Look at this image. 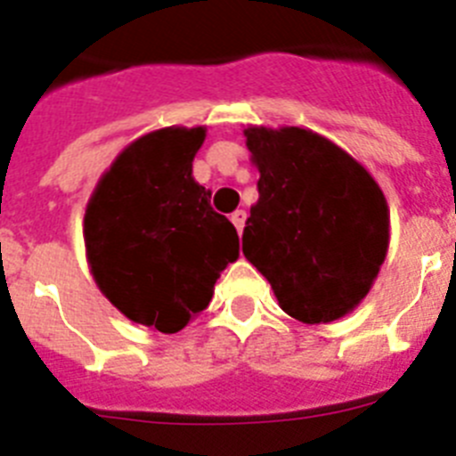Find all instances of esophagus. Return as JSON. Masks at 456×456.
Instances as JSON below:
<instances>
[{"label":"esophagus","instance_id":"1","mask_svg":"<svg viewBox=\"0 0 456 456\" xmlns=\"http://www.w3.org/2000/svg\"><path fill=\"white\" fill-rule=\"evenodd\" d=\"M231 221L237 228V232H241L244 231V224H247V212H244V209H235V212L231 215Z\"/></svg>","mask_w":456,"mask_h":456}]
</instances>
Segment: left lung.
Returning a JSON list of instances; mask_svg holds the SVG:
<instances>
[{
  "label": "left lung",
  "instance_id": "left-lung-1",
  "mask_svg": "<svg viewBox=\"0 0 456 456\" xmlns=\"http://www.w3.org/2000/svg\"><path fill=\"white\" fill-rule=\"evenodd\" d=\"M260 199L241 235L248 263L294 320L347 315L372 288L388 248V205L372 175L324 136L248 127Z\"/></svg>",
  "mask_w": 456,
  "mask_h": 456
}]
</instances>
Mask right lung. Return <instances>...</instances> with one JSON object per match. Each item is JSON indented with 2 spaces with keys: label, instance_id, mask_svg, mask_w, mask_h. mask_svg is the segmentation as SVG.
<instances>
[{
  "label": "right lung",
  "instance_id": "add662e5",
  "mask_svg": "<svg viewBox=\"0 0 456 456\" xmlns=\"http://www.w3.org/2000/svg\"><path fill=\"white\" fill-rule=\"evenodd\" d=\"M203 127H167L125 148L84 216L93 278L125 317L178 333L208 308L216 278L240 256L235 225L191 175Z\"/></svg>",
  "mask_w": 456,
  "mask_h": 456
}]
</instances>
